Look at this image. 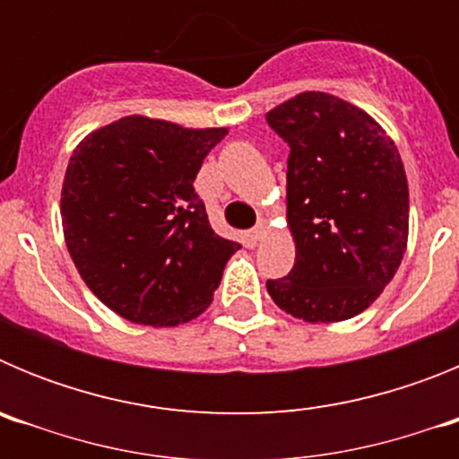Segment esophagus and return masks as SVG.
I'll return each mask as SVG.
<instances>
[{
	"instance_id": "esophagus-1",
	"label": "esophagus",
	"mask_w": 459,
	"mask_h": 459,
	"mask_svg": "<svg viewBox=\"0 0 459 459\" xmlns=\"http://www.w3.org/2000/svg\"><path fill=\"white\" fill-rule=\"evenodd\" d=\"M264 232H266V221L262 218V221L257 222V225L253 227V232H250V237H253V241H259V238H264Z\"/></svg>"
}]
</instances>
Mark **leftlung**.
I'll use <instances>...</instances> for the list:
<instances>
[{
	"label": "left lung",
	"mask_w": 459,
	"mask_h": 459,
	"mask_svg": "<svg viewBox=\"0 0 459 459\" xmlns=\"http://www.w3.org/2000/svg\"><path fill=\"white\" fill-rule=\"evenodd\" d=\"M290 144L287 225L296 259L266 280L280 310L310 324L344 322L370 307L403 262L409 186L386 131L350 100L303 91L266 112Z\"/></svg>",
	"instance_id": "8db88e82"
}]
</instances>
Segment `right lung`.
Returning a JSON list of instances; mask_svg holds the SVG:
<instances>
[{"label": "right lung", "mask_w": 459, "mask_h": 459, "mask_svg": "<svg viewBox=\"0 0 459 459\" xmlns=\"http://www.w3.org/2000/svg\"><path fill=\"white\" fill-rule=\"evenodd\" d=\"M227 128L121 117L80 142L62 186L73 264L119 317L177 326L209 307L227 259L193 181Z\"/></svg>", "instance_id": "add662e5"}]
</instances>
